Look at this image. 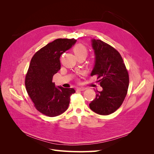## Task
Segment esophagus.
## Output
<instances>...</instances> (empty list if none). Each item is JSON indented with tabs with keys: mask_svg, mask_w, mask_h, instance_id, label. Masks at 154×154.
Wrapping results in <instances>:
<instances>
[{
	"mask_svg": "<svg viewBox=\"0 0 154 154\" xmlns=\"http://www.w3.org/2000/svg\"><path fill=\"white\" fill-rule=\"evenodd\" d=\"M77 89L78 90V91H85V90H86L87 88H85V87H79V88H78Z\"/></svg>",
	"mask_w": 154,
	"mask_h": 154,
	"instance_id": "esophagus-1",
	"label": "esophagus"
}]
</instances>
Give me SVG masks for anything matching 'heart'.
<instances>
[{
  "label": "heart",
  "mask_w": 154,
  "mask_h": 154,
  "mask_svg": "<svg viewBox=\"0 0 154 154\" xmlns=\"http://www.w3.org/2000/svg\"><path fill=\"white\" fill-rule=\"evenodd\" d=\"M73 52L76 57H80V56H85V57H87L88 54V49L85 45L82 44H78L74 47Z\"/></svg>",
  "instance_id": "1"
}]
</instances>
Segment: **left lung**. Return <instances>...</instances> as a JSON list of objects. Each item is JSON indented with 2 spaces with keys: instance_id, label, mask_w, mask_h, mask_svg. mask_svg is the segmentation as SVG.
I'll list each match as a JSON object with an SVG mask.
<instances>
[{
  "instance_id": "8db88e82",
  "label": "left lung",
  "mask_w": 154,
  "mask_h": 154,
  "mask_svg": "<svg viewBox=\"0 0 154 154\" xmlns=\"http://www.w3.org/2000/svg\"><path fill=\"white\" fill-rule=\"evenodd\" d=\"M96 56L95 66L91 75H96L103 91L96 90L90 109L100 115H109L118 110L127 94L129 75L122 56L109 44L92 40Z\"/></svg>"
}]
</instances>
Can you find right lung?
Wrapping results in <instances>:
<instances>
[{
  "mask_svg": "<svg viewBox=\"0 0 154 154\" xmlns=\"http://www.w3.org/2000/svg\"><path fill=\"white\" fill-rule=\"evenodd\" d=\"M74 38H58L48 44L33 55L25 78L27 94L40 112L55 117L67 109L72 88L55 87L54 74L61 67L60 58L76 43Z\"/></svg>",
  "mask_w": 154,
  "mask_h": 154,
  "instance_id": "right-lung-1",
  "label": "right lung"
}]
</instances>
